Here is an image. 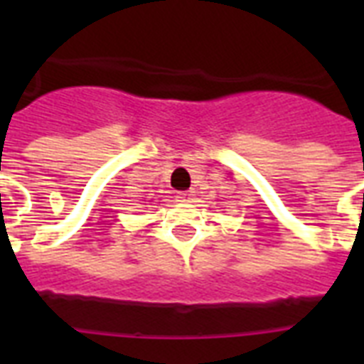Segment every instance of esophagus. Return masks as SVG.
Returning a JSON list of instances; mask_svg holds the SVG:
<instances>
[{"label": "esophagus", "instance_id": "1", "mask_svg": "<svg viewBox=\"0 0 364 364\" xmlns=\"http://www.w3.org/2000/svg\"><path fill=\"white\" fill-rule=\"evenodd\" d=\"M193 196V191H181V193H177V200H179V202H191Z\"/></svg>", "mask_w": 364, "mask_h": 364}]
</instances>
